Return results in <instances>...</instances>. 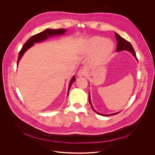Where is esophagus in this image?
Returning <instances> with one entry per match:
<instances>
[{
	"label": "esophagus",
	"instance_id": "34e87169",
	"mask_svg": "<svg viewBox=\"0 0 155 155\" xmlns=\"http://www.w3.org/2000/svg\"><path fill=\"white\" fill-rule=\"evenodd\" d=\"M86 75V71L85 69H80L78 73H77V75L78 77H83V76H85Z\"/></svg>",
	"mask_w": 155,
	"mask_h": 155
}]
</instances>
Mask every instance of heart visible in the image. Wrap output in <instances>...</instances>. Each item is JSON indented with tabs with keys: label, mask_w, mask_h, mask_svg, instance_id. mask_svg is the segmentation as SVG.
<instances>
[{
	"label": "heart",
	"mask_w": 155,
	"mask_h": 155,
	"mask_svg": "<svg viewBox=\"0 0 155 155\" xmlns=\"http://www.w3.org/2000/svg\"><path fill=\"white\" fill-rule=\"evenodd\" d=\"M96 50L95 55L98 59L102 61H107L111 56L113 50V43L108 40H104L101 37H93L87 43V51H91Z\"/></svg>",
	"instance_id": "b5f03b06"
}]
</instances>
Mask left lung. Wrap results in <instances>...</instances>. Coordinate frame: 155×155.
<instances>
[{
    "label": "left lung",
    "instance_id": "obj_1",
    "mask_svg": "<svg viewBox=\"0 0 155 155\" xmlns=\"http://www.w3.org/2000/svg\"><path fill=\"white\" fill-rule=\"evenodd\" d=\"M115 37H116V38H117V51H122V50H127L129 52H130L132 54H133V56L135 57V58L138 61L137 58V56H136V52L133 48V47H132V45L130 44V43L128 41H127L126 40H125L124 38H123V37H121L120 35H118L117 33H115ZM89 102L90 103V105L93 110V111H94L96 113H97L98 115H103V116H110V115H116L117 114H118L119 112H117V113H115V114H107V115H104V114H101L97 112H96V110H94V108H93V105H92V104H91V98H90V94L89 93Z\"/></svg>",
    "mask_w": 155,
    "mask_h": 155
}]
</instances>
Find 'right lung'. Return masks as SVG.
Here are the masks:
<instances>
[{
    "instance_id": "right-lung-1",
    "label": "right lung",
    "mask_w": 155,
    "mask_h": 155,
    "mask_svg": "<svg viewBox=\"0 0 155 155\" xmlns=\"http://www.w3.org/2000/svg\"><path fill=\"white\" fill-rule=\"evenodd\" d=\"M67 31L66 29H47L46 30H45L44 31L40 32L38 34H37L33 36H32L31 37H30L27 41L24 44V45L22 47L21 50H20L19 54H18V61H17V65L19 61V60L21 59V58L23 56V55L24 54V53L29 49L31 47H32L35 43L37 42H39V41H41L46 40L47 38H48L50 37L53 36L54 35H63L65 32ZM75 76H74L69 83V90H68V94H69V91L70 90V88L72 84V83L75 81Z\"/></svg>"
}]
</instances>
